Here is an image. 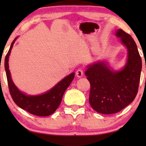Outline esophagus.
Here are the masks:
<instances>
[{"instance_id": "esophagus-1", "label": "esophagus", "mask_w": 146, "mask_h": 146, "mask_svg": "<svg viewBox=\"0 0 146 146\" xmlns=\"http://www.w3.org/2000/svg\"><path fill=\"white\" fill-rule=\"evenodd\" d=\"M76 75L78 78H81L83 76V70L82 69H78L76 72Z\"/></svg>"}]
</instances>
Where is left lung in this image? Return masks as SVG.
Wrapping results in <instances>:
<instances>
[{
    "mask_svg": "<svg viewBox=\"0 0 146 146\" xmlns=\"http://www.w3.org/2000/svg\"><path fill=\"white\" fill-rule=\"evenodd\" d=\"M127 50L126 64L119 71L110 68L106 62L87 67L85 75L90 83L89 102L97 112L111 114L132 102L138 91L141 59L135 41L121 29L115 33Z\"/></svg>",
    "mask_w": 146,
    "mask_h": 146,
    "instance_id": "left-lung-1",
    "label": "left lung"
}]
</instances>
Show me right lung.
Wrapping results in <instances>:
<instances>
[{
	"mask_svg": "<svg viewBox=\"0 0 146 146\" xmlns=\"http://www.w3.org/2000/svg\"><path fill=\"white\" fill-rule=\"evenodd\" d=\"M16 40L17 38L12 42L9 50L6 55L5 60L6 74L12 98L18 106L33 115L48 116L52 114L60 104L66 90L68 88L74 78V73L72 72L67 76L51 90L43 94L28 96L23 93L14 84L11 78L9 67V56Z\"/></svg>",
	"mask_w": 146,
	"mask_h": 146,
	"instance_id": "obj_1",
	"label": "right lung"
}]
</instances>
